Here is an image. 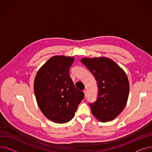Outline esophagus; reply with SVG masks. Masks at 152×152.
Returning <instances> with one entry per match:
<instances>
[{
  "label": "esophagus",
  "mask_w": 152,
  "mask_h": 152,
  "mask_svg": "<svg viewBox=\"0 0 152 152\" xmlns=\"http://www.w3.org/2000/svg\"><path fill=\"white\" fill-rule=\"evenodd\" d=\"M83 92H84V94H85V96H86V94H87L86 90H84V91H83Z\"/></svg>",
  "instance_id": "esophagus-1"
}]
</instances>
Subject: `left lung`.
<instances>
[{
  "mask_svg": "<svg viewBox=\"0 0 152 152\" xmlns=\"http://www.w3.org/2000/svg\"><path fill=\"white\" fill-rule=\"evenodd\" d=\"M81 61L97 82V100L89 104L98 120H113L124 108L128 99L129 83L124 70L108 58H83Z\"/></svg>",
  "mask_w": 152,
  "mask_h": 152,
  "instance_id": "8db88e82",
  "label": "left lung"
}]
</instances>
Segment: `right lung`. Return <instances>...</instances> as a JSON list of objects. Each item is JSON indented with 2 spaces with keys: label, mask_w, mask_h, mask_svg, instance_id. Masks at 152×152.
Wrapping results in <instances>:
<instances>
[{
  "label": "right lung",
  "mask_w": 152,
  "mask_h": 152,
  "mask_svg": "<svg viewBox=\"0 0 152 152\" xmlns=\"http://www.w3.org/2000/svg\"><path fill=\"white\" fill-rule=\"evenodd\" d=\"M75 58L53 56L36 75L34 91L38 106L45 117L56 123H65L73 118L84 97L69 76Z\"/></svg>",
  "instance_id": "1"
}]
</instances>
